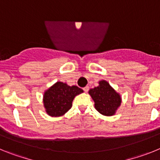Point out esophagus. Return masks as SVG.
I'll list each match as a JSON object with an SVG mask.
<instances>
[{"mask_svg":"<svg viewBox=\"0 0 160 160\" xmlns=\"http://www.w3.org/2000/svg\"><path fill=\"white\" fill-rule=\"evenodd\" d=\"M83 90H84V91L86 93L88 92V90H89V87H88V86H87V87H85L84 88H83Z\"/></svg>","mask_w":160,"mask_h":160,"instance_id":"obj_1","label":"esophagus"}]
</instances>
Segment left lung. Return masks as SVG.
<instances>
[{
	"instance_id": "8db88e82",
	"label": "left lung",
	"mask_w": 160,
	"mask_h": 160,
	"mask_svg": "<svg viewBox=\"0 0 160 160\" xmlns=\"http://www.w3.org/2000/svg\"><path fill=\"white\" fill-rule=\"evenodd\" d=\"M89 94L94 100L96 110L105 116L114 115L122 102L121 95L105 80L98 82V86L90 89Z\"/></svg>"
}]
</instances>
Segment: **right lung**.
Instances as JSON below:
<instances>
[{
  "label": "right lung",
  "mask_w": 160,
  "mask_h": 160,
  "mask_svg": "<svg viewBox=\"0 0 160 160\" xmlns=\"http://www.w3.org/2000/svg\"><path fill=\"white\" fill-rule=\"evenodd\" d=\"M83 93L77 86H69L66 83L57 82L44 92L43 104L48 115L62 116L72 107L73 98Z\"/></svg>",
  "instance_id": "obj_1"
}]
</instances>
